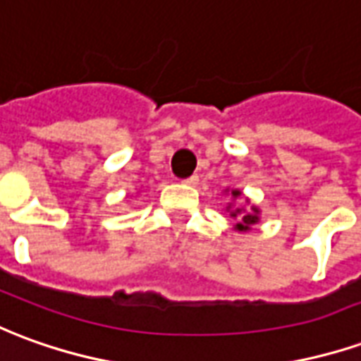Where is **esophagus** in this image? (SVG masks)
I'll return each instance as SVG.
<instances>
[{
    "instance_id": "esophagus-1",
    "label": "esophagus",
    "mask_w": 361,
    "mask_h": 361,
    "mask_svg": "<svg viewBox=\"0 0 361 361\" xmlns=\"http://www.w3.org/2000/svg\"><path fill=\"white\" fill-rule=\"evenodd\" d=\"M183 183H185V185H197L199 178L197 176H191V178H188V180H183Z\"/></svg>"
}]
</instances>
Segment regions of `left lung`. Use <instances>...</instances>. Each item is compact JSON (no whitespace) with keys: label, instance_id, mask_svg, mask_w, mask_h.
Masks as SVG:
<instances>
[{"label":"left lung","instance_id":"left-lung-1","mask_svg":"<svg viewBox=\"0 0 361 361\" xmlns=\"http://www.w3.org/2000/svg\"><path fill=\"white\" fill-rule=\"evenodd\" d=\"M224 193H231V199H233V201L226 205V213L233 216V219H236L234 231H236V233H248V231H252V226L259 223V215H262V211H259L256 205H252L250 199L248 197H246V203L250 205L248 209L234 205V201L242 195L240 189H224Z\"/></svg>","mask_w":361,"mask_h":361}]
</instances>
